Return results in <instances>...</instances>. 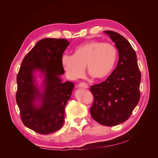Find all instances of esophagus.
<instances>
[{"mask_svg":"<svg viewBox=\"0 0 158 158\" xmlns=\"http://www.w3.org/2000/svg\"><path fill=\"white\" fill-rule=\"evenodd\" d=\"M78 85H79V87L84 88V89H88V88H89V86H88V85L85 84V83H84V82H80Z\"/></svg>","mask_w":158,"mask_h":158,"instance_id":"1","label":"esophagus"}]
</instances>
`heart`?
I'll return each instance as SVG.
<instances>
[{
  "instance_id": "heart-1",
  "label": "heart",
  "mask_w": 158,
  "mask_h": 158,
  "mask_svg": "<svg viewBox=\"0 0 158 158\" xmlns=\"http://www.w3.org/2000/svg\"><path fill=\"white\" fill-rule=\"evenodd\" d=\"M118 52L116 47L109 42L90 40L77 46L73 56L65 54L61 63L71 79L81 77L86 65L89 74L102 79L109 76L116 65Z\"/></svg>"
}]
</instances>
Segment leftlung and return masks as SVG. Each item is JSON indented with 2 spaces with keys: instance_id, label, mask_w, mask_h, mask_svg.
I'll use <instances>...</instances> for the list:
<instances>
[{
  "instance_id": "obj_1",
  "label": "left lung",
  "mask_w": 158,
  "mask_h": 158,
  "mask_svg": "<svg viewBox=\"0 0 158 158\" xmlns=\"http://www.w3.org/2000/svg\"><path fill=\"white\" fill-rule=\"evenodd\" d=\"M118 51L116 69L105 81L90 88L94 98L90 109L95 121L105 126H115L127 121L140 99L141 73L135 51L130 42L115 31H104Z\"/></svg>"
}]
</instances>
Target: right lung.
I'll return each mask as SVG.
<instances>
[{
	"instance_id": "right-lung-1",
	"label": "right lung",
	"mask_w": 158,
	"mask_h": 158,
	"mask_svg": "<svg viewBox=\"0 0 158 158\" xmlns=\"http://www.w3.org/2000/svg\"><path fill=\"white\" fill-rule=\"evenodd\" d=\"M65 39L45 38L38 41L21 63L17 76L16 101L26 127L41 135L60 130L64 123L65 108L70 98L74 84L62 82L64 74L61 58L69 45ZM38 69L45 75L44 91L34 84L33 73ZM41 101L37 107L35 100Z\"/></svg>"
}]
</instances>
